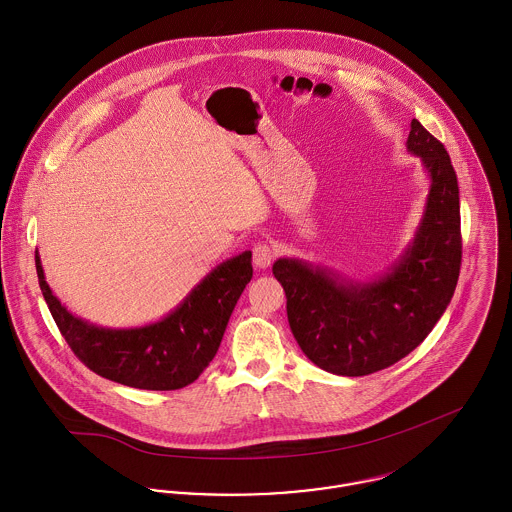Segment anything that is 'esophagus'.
<instances>
[{
  "mask_svg": "<svg viewBox=\"0 0 512 512\" xmlns=\"http://www.w3.org/2000/svg\"><path fill=\"white\" fill-rule=\"evenodd\" d=\"M254 266L260 270H266L274 262V250L268 244H256L252 250Z\"/></svg>",
  "mask_w": 512,
  "mask_h": 512,
  "instance_id": "obj_1",
  "label": "esophagus"
}]
</instances>
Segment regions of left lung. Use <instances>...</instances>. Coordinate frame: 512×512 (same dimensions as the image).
<instances>
[{
  "label": "left lung",
  "instance_id": "left-lung-1",
  "mask_svg": "<svg viewBox=\"0 0 512 512\" xmlns=\"http://www.w3.org/2000/svg\"><path fill=\"white\" fill-rule=\"evenodd\" d=\"M406 149L420 157L430 189L420 224L380 276L353 280L301 258L272 266L288 297L293 337L313 365L365 376L410 355L436 327L459 278V187L445 147L412 120Z\"/></svg>",
  "mask_w": 512,
  "mask_h": 512
}]
</instances>
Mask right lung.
Here are the masks:
<instances>
[{
    "label": "right lung",
    "mask_w": 512,
    "mask_h": 512,
    "mask_svg": "<svg viewBox=\"0 0 512 512\" xmlns=\"http://www.w3.org/2000/svg\"><path fill=\"white\" fill-rule=\"evenodd\" d=\"M43 297L74 355L92 372L142 390H177L199 378L219 351L234 305L252 280L246 250L213 268L165 317L140 327H102L71 313L49 288L39 250Z\"/></svg>",
    "instance_id": "obj_1"
}]
</instances>
